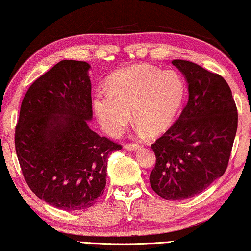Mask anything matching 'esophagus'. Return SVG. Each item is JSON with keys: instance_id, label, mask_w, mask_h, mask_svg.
I'll return each mask as SVG.
<instances>
[{"instance_id": "obj_1", "label": "esophagus", "mask_w": 251, "mask_h": 251, "mask_svg": "<svg viewBox=\"0 0 251 251\" xmlns=\"http://www.w3.org/2000/svg\"><path fill=\"white\" fill-rule=\"evenodd\" d=\"M125 148L128 151H137L140 148V145L134 144V143H126V144H125Z\"/></svg>"}]
</instances>
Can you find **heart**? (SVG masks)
<instances>
[{
  "instance_id": "heart-1",
  "label": "heart",
  "mask_w": 251,
  "mask_h": 251,
  "mask_svg": "<svg viewBox=\"0 0 251 251\" xmlns=\"http://www.w3.org/2000/svg\"><path fill=\"white\" fill-rule=\"evenodd\" d=\"M108 93H97L94 111L104 131L121 133L133 119L151 136L168 130L179 114L186 95V82L174 70L151 64H134L114 72L107 81Z\"/></svg>"
}]
</instances>
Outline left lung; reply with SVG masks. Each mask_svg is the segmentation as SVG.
<instances>
[{
    "instance_id": "obj_1",
    "label": "left lung",
    "mask_w": 251,
    "mask_h": 251,
    "mask_svg": "<svg viewBox=\"0 0 251 251\" xmlns=\"http://www.w3.org/2000/svg\"><path fill=\"white\" fill-rule=\"evenodd\" d=\"M188 83L179 119L151 145L156 156L150 181L156 194L181 201L201 194L227 168L238 111L227 82L190 61L173 60Z\"/></svg>"
}]
</instances>
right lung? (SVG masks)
I'll list each match as a JSON object with an SVG mask.
<instances>
[{
	"mask_svg": "<svg viewBox=\"0 0 251 251\" xmlns=\"http://www.w3.org/2000/svg\"><path fill=\"white\" fill-rule=\"evenodd\" d=\"M90 65L63 60L31 83L14 145L30 190L63 210L89 208L103 195L107 158L122 146L89 128Z\"/></svg>",
	"mask_w": 251,
	"mask_h": 251,
	"instance_id": "1",
	"label": "right lung"
}]
</instances>
